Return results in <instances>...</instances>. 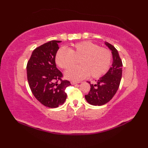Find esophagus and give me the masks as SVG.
<instances>
[{
  "label": "esophagus",
  "instance_id": "34e87169",
  "mask_svg": "<svg viewBox=\"0 0 148 148\" xmlns=\"http://www.w3.org/2000/svg\"><path fill=\"white\" fill-rule=\"evenodd\" d=\"M77 83H78V82L77 83V82H75V81H72V82H71L72 84H76Z\"/></svg>",
  "mask_w": 148,
  "mask_h": 148
}]
</instances>
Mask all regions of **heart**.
Listing matches in <instances>:
<instances>
[{
  "instance_id": "b5f03b06",
  "label": "heart",
  "mask_w": 148,
  "mask_h": 148,
  "mask_svg": "<svg viewBox=\"0 0 148 148\" xmlns=\"http://www.w3.org/2000/svg\"><path fill=\"white\" fill-rule=\"evenodd\" d=\"M111 60L112 54L108 49L90 41L74 44L69 49H59L55 57L56 64L64 69L72 67L79 60L80 66L65 73V77L72 81L81 80L89 75L93 78L100 77L108 70Z\"/></svg>"
}]
</instances>
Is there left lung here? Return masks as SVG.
<instances>
[{
  "label": "left lung",
  "mask_w": 148,
  "mask_h": 148,
  "mask_svg": "<svg viewBox=\"0 0 148 148\" xmlns=\"http://www.w3.org/2000/svg\"><path fill=\"white\" fill-rule=\"evenodd\" d=\"M106 45L112 51L113 62L109 71L96 84L88 82L91 88L85 99L93 106H102L109 102L118 90L121 79L123 64L117 49L108 42H106Z\"/></svg>",
  "instance_id": "obj_1"
}]
</instances>
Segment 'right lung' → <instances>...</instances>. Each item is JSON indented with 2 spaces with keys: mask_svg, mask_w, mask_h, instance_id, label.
Listing matches in <instances>:
<instances>
[{
  "mask_svg": "<svg viewBox=\"0 0 148 148\" xmlns=\"http://www.w3.org/2000/svg\"><path fill=\"white\" fill-rule=\"evenodd\" d=\"M61 40H51L34 50L27 65V79L34 96L50 108H57L65 101L66 88L70 81L63 80L56 68L55 56Z\"/></svg>",
  "mask_w": 148,
  "mask_h": 148,
  "instance_id": "add662e5",
  "label": "right lung"
}]
</instances>
